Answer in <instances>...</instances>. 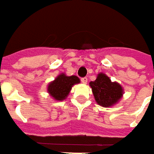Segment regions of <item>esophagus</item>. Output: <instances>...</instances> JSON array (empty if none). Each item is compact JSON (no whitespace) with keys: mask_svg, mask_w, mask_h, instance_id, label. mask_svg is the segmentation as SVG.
<instances>
[{"mask_svg":"<svg viewBox=\"0 0 154 154\" xmlns=\"http://www.w3.org/2000/svg\"><path fill=\"white\" fill-rule=\"evenodd\" d=\"M87 81H88L87 77H82V78H81V82H82L83 84H86Z\"/></svg>","mask_w":154,"mask_h":154,"instance_id":"1","label":"esophagus"}]
</instances>
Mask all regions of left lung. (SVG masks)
<instances>
[{
    "mask_svg": "<svg viewBox=\"0 0 154 154\" xmlns=\"http://www.w3.org/2000/svg\"><path fill=\"white\" fill-rule=\"evenodd\" d=\"M96 103L103 107H111L121 99L123 88L117 82H111L109 77L100 73L94 81L89 83Z\"/></svg>",
    "mask_w": 154,
    "mask_h": 154,
    "instance_id": "1",
    "label": "left lung"
}]
</instances>
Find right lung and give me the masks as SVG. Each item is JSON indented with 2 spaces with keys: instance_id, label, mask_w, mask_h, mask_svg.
I'll return each instance as SVG.
<instances>
[{
  "instance_id": "1",
  "label": "right lung",
  "mask_w": 154,
  "mask_h": 154,
  "mask_svg": "<svg viewBox=\"0 0 154 154\" xmlns=\"http://www.w3.org/2000/svg\"><path fill=\"white\" fill-rule=\"evenodd\" d=\"M78 83L80 80L77 76L68 77L62 73L48 85L47 91L54 100L63 101L69 95L72 86Z\"/></svg>"
}]
</instances>
